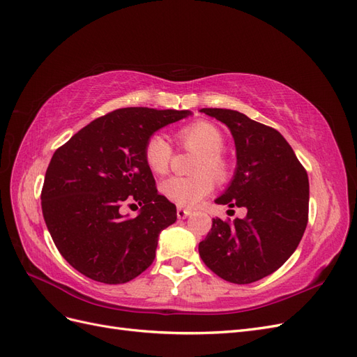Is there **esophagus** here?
<instances>
[{"label":"esophagus","mask_w":357,"mask_h":357,"mask_svg":"<svg viewBox=\"0 0 357 357\" xmlns=\"http://www.w3.org/2000/svg\"><path fill=\"white\" fill-rule=\"evenodd\" d=\"M192 211L188 208H177V218L178 219H186L188 215H190Z\"/></svg>","instance_id":"34e87169"}]
</instances>
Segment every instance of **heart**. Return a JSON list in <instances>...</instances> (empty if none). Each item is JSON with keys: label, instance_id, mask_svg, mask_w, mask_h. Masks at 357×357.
I'll list each match as a JSON object with an SVG mask.
<instances>
[{"label": "heart", "instance_id": "heart-1", "mask_svg": "<svg viewBox=\"0 0 357 357\" xmlns=\"http://www.w3.org/2000/svg\"><path fill=\"white\" fill-rule=\"evenodd\" d=\"M177 142L183 149L198 152L192 165V172H195V176L168 177L160 183L159 190L178 207L192 208L210 195L214 188L213 178L223 181L229 174L228 160L222 153L225 138L220 129L213 123L195 122L178 129ZM171 159L172 147L164 135L153 134L147 139L144 160L153 174H165Z\"/></svg>", "mask_w": 357, "mask_h": 357}]
</instances>
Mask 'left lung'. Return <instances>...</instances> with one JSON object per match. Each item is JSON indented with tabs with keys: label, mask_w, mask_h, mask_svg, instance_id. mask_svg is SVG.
Masks as SVG:
<instances>
[{
	"label": "left lung",
	"mask_w": 357,
	"mask_h": 357,
	"mask_svg": "<svg viewBox=\"0 0 357 357\" xmlns=\"http://www.w3.org/2000/svg\"><path fill=\"white\" fill-rule=\"evenodd\" d=\"M231 129L236 168L218 204L245 207L244 219H213L199 256L226 282L248 284L282 266L296 250L308 222L305 168L277 129L226 109H202Z\"/></svg>",
	"instance_id": "left-lung-1"
}]
</instances>
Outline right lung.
Wrapping results in <instances>:
<instances>
[{"label": "right lung", "mask_w": 357, "mask_h": 357, "mask_svg": "<svg viewBox=\"0 0 357 357\" xmlns=\"http://www.w3.org/2000/svg\"><path fill=\"white\" fill-rule=\"evenodd\" d=\"M189 110L128 107L82 128L56 149L41 190L43 218L63 259L105 284L131 282L152 265L158 236L177 220L176 205L159 195L144 146L158 129ZM135 200L134 220L118 211Z\"/></svg>", "instance_id": "obj_1"}]
</instances>
